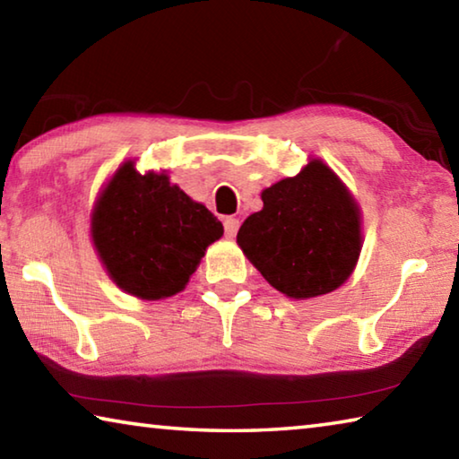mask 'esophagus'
<instances>
[{"mask_svg": "<svg viewBox=\"0 0 459 459\" xmlns=\"http://www.w3.org/2000/svg\"><path fill=\"white\" fill-rule=\"evenodd\" d=\"M238 227H240L238 219H235V216H229V219L224 221V235L232 238L238 232Z\"/></svg>", "mask_w": 459, "mask_h": 459, "instance_id": "34e87169", "label": "esophagus"}]
</instances>
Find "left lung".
Here are the masks:
<instances>
[{
  "mask_svg": "<svg viewBox=\"0 0 459 459\" xmlns=\"http://www.w3.org/2000/svg\"><path fill=\"white\" fill-rule=\"evenodd\" d=\"M263 208L238 229L237 243L271 287L290 299L338 290L359 263L360 206L320 158L261 192Z\"/></svg>",
  "mask_w": 459,
  "mask_h": 459,
  "instance_id": "left-lung-1",
  "label": "left lung"
}]
</instances>
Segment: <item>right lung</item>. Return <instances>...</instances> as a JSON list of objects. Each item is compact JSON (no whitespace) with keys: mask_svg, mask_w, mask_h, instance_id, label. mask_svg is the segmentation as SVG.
<instances>
[{"mask_svg":"<svg viewBox=\"0 0 459 459\" xmlns=\"http://www.w3.org/2000/svg\"><path fill=\"white\" fill-rule=\"evenodd\" d=\"M222 232V222L166 172L139 174L135 160L115 169L91 212L92 247L107 275L147 301L180 293Z\"/></svg>","mask_w":459,"mask_h":459,"instance_id":"obj_1","label":"right lung"}]
</instances>
